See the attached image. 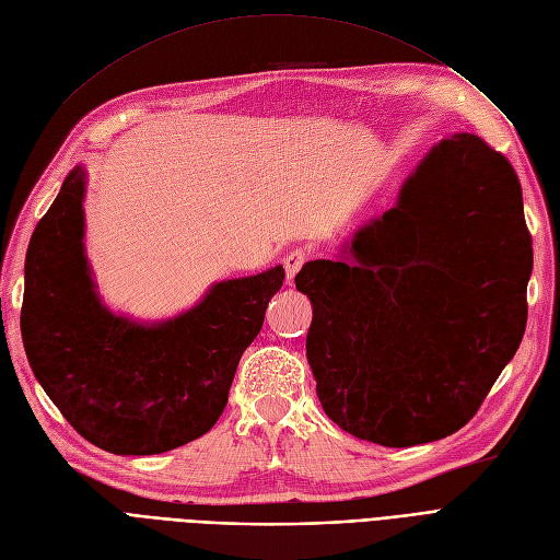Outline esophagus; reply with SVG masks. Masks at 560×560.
<instances>
[{
	"label": "esophagus",
	"mask_w": 560,
	"mask_h": 560,
	"mask_svg": "<svg viewBox=\"0 0 560 560\" xmlns=\"http://www.w3.org/2000/svg\"><path fill=\"white\" fill-rule=\"evenodd\" d=\"M305 257H307V253L305 250H292L289 253L287 257H284V273H287V280L292 282L294 278H296V273L301 271V266H303V261H305Z\"/></svg>",
	"instance_id": "1"
}]
</instances>
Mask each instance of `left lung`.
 Masks as SVG:
<instances>
[{"label":"left lung","mask_w":560,"mask_h":560,"mask_svg":"<svg viewBox=\"0 0 560 560\" xmlns=\"http://www.w3.org/2000/svg\"><path fill=\"white\" fill-rule=\"evenodd\" d=\"M530 271L512 165L471 132L441 140L395 207L296 276L326 416L388 448L455 434L520 349Z\"/></svg>","instance_id":"1"}]
</instances>
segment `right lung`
Returning a JSON list of instances; mask_svg holds the SVG:
<instances>
[{"mask_svg": "<svg viewBox=\"0 0 560 560\" xmlns=\"http://www.w3.org/2000/svg\"><path fill=\"white\" fill-rule=\"evenodd\" d=\"M84 192L86 170L75 165L32 234L22 342L38 384L86 441L115 455L167 453L220 418L284 268L213 282L170 319L117 315L84 255Z\"/></svg>", "mask_w": 560, "mask_h": 560, "instance_id": "add662e5", "label": "right lung"}]
</instances>
